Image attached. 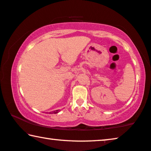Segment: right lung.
Here are the masks:
<instances>
[{
	"mask_svg": "<svg viewBox=\"0 0 151 151\" xmlns=\"http://www.w3.org/2000/svg\"><path fill=\"white\" fill-rule=\"evenodd\" d=\"M58 112H59V110H57V111H54L53 112H49V114H53V113H54V114H55V113H58Z\"/></svg>",
	"mask_w": 151,
	"mask_h": 151,
	"instance_id": "right-lung-1",
	"label": "right lung"
}]
</instances>
